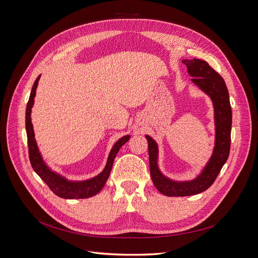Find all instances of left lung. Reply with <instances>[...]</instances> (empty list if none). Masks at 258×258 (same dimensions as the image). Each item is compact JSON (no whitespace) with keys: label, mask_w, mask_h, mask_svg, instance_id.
Segmentation results:
<instances>
[{"label":"left lung","mask_w":258,"mask_h":258,"mask_svg":"<svg viewBox=\"0 0 258 258\" xmlns=\"http://www.w3.org/2000/svg\"><path fill=\"white\" fill-rule=\"evenodd\" d=\"M194 85L204 91L212 101L214 108L215 144L213 153L202 172L191 180H174L165 176L158 168V146L149 136L148 141L150 174L156 189L167 196H189L204 192L216 179L230 153L232 110L229 92L224 79L200 58L182 59Z\"/></svg>","instance_id":"8db88e82"}]
</instances>
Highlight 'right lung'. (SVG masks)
I'll use <instances>...</instances> for the list:
<instances>
[{
	"label": "right lung",
	"mask_w": 258,
	"mask_h": 258,
	"mask_svg": "<svg viewBox=\"0 0 258 258\" xmlns=\"http://www.w3.org/2000/svg\"><path fill=\"white\" fill-rule=\"evenodd\" d=\"M40 78L41 76L38 77V79L35 80L32 86L29 101L26 108V132L28 140L29 159L31 166L35 171V173L38 174L46 182V185L50 188V190L54 194L59 196V198L69 200L91 198V196H94L99 193L105 186V183L110 175V172H111L114 158L118 150L121 148V146L129 141L130 136L127 134V136L120 138L113 145L111 151H110L108 155V159L104 170L100 174H97L92 178L85 180H69L65 176L60 175L59 173L55 172V171L51 170L44 162L42 154L39 150L38 144H36V141L34 139V131L31 122V109L34 104L35 92L36 88H38Z\"/></svg>",
	"instance_id": "obj_1"
}]
</instances>
